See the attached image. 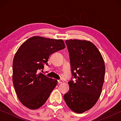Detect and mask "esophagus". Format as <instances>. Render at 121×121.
Returning a JSON list of instances; mask_svg holds the SVG:
<instances>
[{
    "instance_id": "1",
    "label": "esophagus",
    "mask_w": 121,
    "mask_h": 121,
    "mask_svg": "<svg viewBox=\"0 0 121 121\" xmlns=\"http://www.w3.org/2000/svg\"><path fill=\"white\" fill-rule=\"evenodd\" d=\"M58 82L59 83H63V82H64V81H63V80H61V79H60V80L58 81Z\"/></svg>"
}]
</instances>
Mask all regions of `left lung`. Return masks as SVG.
Returning <instances> with one entry per match:
<instances>
[{
	"label": "left lung",
	"mask_w": 121,
	"mask_h": 121,
	"mask_svg": "<svg viewBox=\"0 0 121 121\" xmlns=\"http://www.w3.org/2000/svg\"><path fill=\"white\" fill-rule=\"evenodd\" d=\"M72 78L69 90L63 96L73 112L82 113L95 105L101 93L105 74L104 59L95 45L87 40L65 41ZM75 78V81L72 80Z\"/></svg>",
	"instance_id": "obj_1"
}]
</instances>
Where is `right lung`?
I'll return each mask as SVG.
<instances>
[{
	"label": "right lung",
	"mask_w": 121,
	"mask_h": 121,
	"mask_svg": "<svg viewBox=\"0 0 121 121\" xmlns=\"http://www.w3.org/2000/svg\"><path fill=\"white\" fill-rule=\"evenodd\" d=\"M65 48L62 39L34 36L18 49L13 62V83L20 102L30 109L45 103L58 81L38 71L48 65L50 55Z\"/></svg>",
	"instance_id": "obj_1"
}]
</instances>
